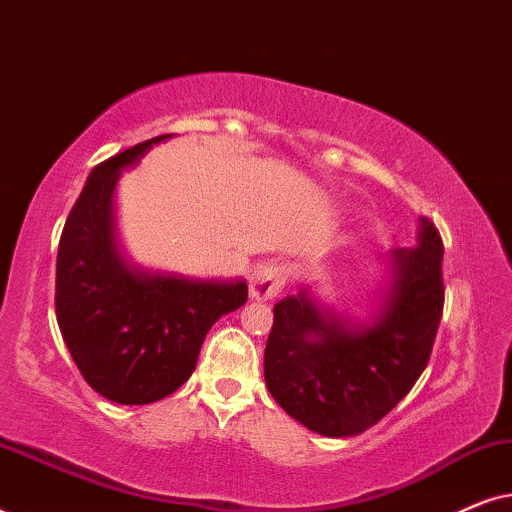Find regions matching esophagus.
<instances>
[{
  "label": "esophagus",
  "instance_id": "esophagus-1",
  "mask_svg": "<svg viewBox=\"0 0 512 512\" xmlns=\"http://www.w3.org/2000/svg\"><path fill=\"white\" fill-rule=\"evenodd\" d=\"M286 282V268L279 263H263L251 272L249 293L254 300L275 298Z\"/></svg>",
  "mask_w": 512,
  "mask_h": 512
}]
</instances>
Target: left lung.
Here are the masks:
<instances>
[{
  "label": "left lung",
  "mask_w": 512,
  "mask_h": 512,
  "mask_svg": "<svg viewBox=\"0 0 512 512\" xmlns=\"http://www.w3.org/2000/svg\"><path fill=\"white\" fill-rule=\"evenodd\" d=\"M391 282L366 324L326 310L307 286L275 305L265 384L314 433L347 438L380 422L419 380L443 317V240L422 216L415 247L389 256Z\"/></svg>",
  "instance_id": "8db88e82"
}]
</instances>
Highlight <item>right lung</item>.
<instances>
[{
	"label": "right lung",
	"instance_id": "right-lung-1",
	"mask_svg": "<svg viewBox=\"0 0 512 512\" xmlns=\"http://www.w3.org/2000/svg\"><path fill=\"white\" fill-rule=\"evenodd\" d=\"M170 137H153L97 165L58 244L60 333L83 380L121 405L156 403L177 391L195 370L209 328L247 303L244 279L219 282L144 270L118 251V177Z\"/></svg>",
	"mask_w": 512,
	"mask_h": 512
}]
</instances>
